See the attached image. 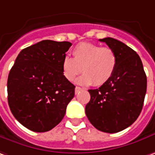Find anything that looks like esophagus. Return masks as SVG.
I'll return each mask as SVG.
<instances>
[{"label": "esophagus", "mask_w": 155, "mask_h": 155, "mask_svg": "<svg viewBox=\"0 0 155 155\" xmlns=\"http://www.w3.org/2000/svg\"><path fill=\"white\" fill-rule=\"evenodd\" d=\"M81 89H82L81 87H75V90H74L75 94H78V93H79L80 91L81 90Z\"/></svg>", "instance_id": "34e87169"}]
</instances>
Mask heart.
Here are the masks:
<instances>
[{
  "label": "heart",
  "instance_id": "obj_1",
  "mask_svg": "<svg viewBox=\"0 0 155 155\" xmlns=\"http://www.w3.org/2000/svg\"><path fill=\"white\" fill-rule=\"evenodd\" d=\"M72 54L73 58L65 56L61 61L62 74L68 81H73L82 71L84 74L78 78L76 83L101 86L111 79L117 68V55L107 47L81 42L74 47Z\"/></svg>",
  "mask_w": 155,
  "mask_h": 155
}]
</instances>
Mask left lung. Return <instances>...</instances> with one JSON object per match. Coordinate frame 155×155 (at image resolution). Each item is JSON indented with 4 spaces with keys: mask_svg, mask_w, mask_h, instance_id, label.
Returning a JSON list of instances; mask_svg holds the SVG:
<instances>
[{
    "mask_svg": "<svg viewBox=\"0 0 155 155\" xmlns=\"http://www.w3.org/2000/svg\"><path fill=\"white\" fill-rule=\"evenodd\" d=\"M115 52L118 63L111 79L97 89H89L91 99L85 112L91 124L105 133H118L139 117L147 92V76L137 53L114 38L100 39Z\"/></svg>",
    "mask_w": 155,
    "mask_h": 155,
    "instance_id": "1",
    "label": "left lung"
}]
</instances>
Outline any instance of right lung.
I'll return each mask as SVG.
<instances>
[{"instance_id": "add662e5", "label": "right lung", "mask_w": 155, "mask_h": 155, "mask_svg": "<svg viewBox=\"0 0 155 155\" xmlns=\"http://www.w3.org/2000/svg\"><path fill=\"white\" fill-rule=\"evenodd\" d=\"M72 43L41 41L20 52L8 78L13 115L29 130H51L63 119L75 86L62 74L61 61Z\"/></svg>"}]
</instances>
